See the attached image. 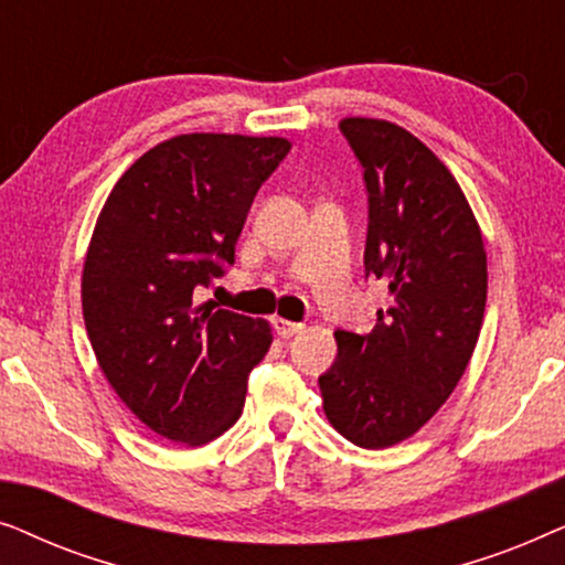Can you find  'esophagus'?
Here are the masks:
<instances>
[{
	"instance_id": "obj_1",
	"label": "esophagus",
	"mask_w": 565,
	"mask_h": 565,
	"mask_svg": "<svg viewBox=\"0 0 565 565\" xmlns=\"http://www.w3.org/2000/svg\"><path fill=\"white\" fill-rule=\"evenodd\" d=\"M273 323H275V331H277V337H282V339H290V337H296V334H300V331L306 329L303 323H296V321L280 319V316H277V319H275Z\"/></svg>"
}]
</instances>
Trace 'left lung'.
Segmentation results:
<instances>
[{
    "label": "left lung",
    "instance_id": "8db88e82",
    "mask_svg": "<svg viewBox=\"0 0 565 565\" xmlns=\"http://www.w3.org/2000/svg\"><path fill=\"white\" fill-rule=\"evenodd\" d=\"M365 169V269L388 282L370 334L334 331L337 360L319 377L323 414L358 447L416 435L450 398L481 334V226L443 161L396 122H339Z\"/></svg>",
    "mask_w": 565,
    "mask_h": 565
}]
</instances>
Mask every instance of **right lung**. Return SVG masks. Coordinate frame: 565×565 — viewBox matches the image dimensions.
<instances>
[{"label":"right lung","instance_id":"obj_1","mask_svg":"<svg viewBox=\"0 0 565 565\" xmlns=\"http://www.w3.org/2000/svg\"><path fill=\"white\" fill-rule=\"evenodd\" d=\"M288 138L184 134L115 182L84 257L82 311L97 365L138 422L200 447L242 416L246 377L273 344L267 321L195 306L234 265L246 213Z\"/></svg>","mask_w":565,"mask_h":565}]
</instances>
